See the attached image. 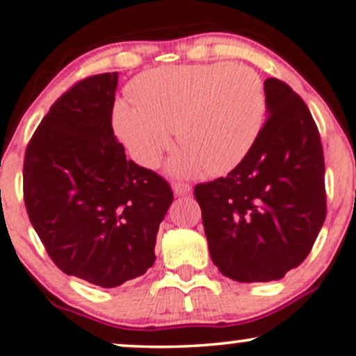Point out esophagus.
Returning a JSON list of instances; mask_svg holds the SVG:
<instances>
[{
  "instance_id": "1",
  "label": "esophagus",
  "mask_w": 356,
  "mask_h": 356,
  "mask_svg": "<svg viewBox=\"0 0 356 356\" xmlns=\"http://www.w3.org/2000/svg\"><path fill=\"white\" fill-rule=\"evenodd\" d=\"M173 191L177 196H183V195H188V193L191 191V186L188 185V183H183V181H173Z\"/></svg>"
}]
</instances>
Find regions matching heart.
Wrapping results in <instances>:
<instances>
[{
	"mask_svg": "<svg viewBox=\"0 0 356 356\" xmlns=\"http://www.w3.org/2000/svg\"><path fill=\"white\" fill-rule=\"evenodd\" d=\"M129 104L113 108L118 138L142 166L160 163L175 129L181 150L170 161L175 175L206 168L222 175L252 150L266 124L267 99L259 74L227 63L165 65L131 82Z\"/></svg>",
	"mask_w": 356,
	"mask_h": 356,
	"instance_id": "heart-1",
	"label": "heart"
}]
</instances>
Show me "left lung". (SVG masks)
<instances>
[{
	"label": "left lung",
	"mask_w": 356,
	"mask_h": 356,
	"mask_svg": "<svg viewBox=\"0 0 356 356\" xmlns=\"http://www.w3.org/2000/svg\"><path fill=\"white\" fill-rule=\"evenodd\" d=\"M267 117L252 150L195 198L214 266L238 282L279 280L312 251L327 216L325 161L304 100L285 82H264Z\"/></svg>",
	"instance_id": "8db88e82"
}]
</instances>
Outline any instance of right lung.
Here are the masks:
<instances>
[{"label": "right lung", "mask_w": 356, "mask_h": 356, "mask_svg": "<svg viewBox=\"0 0 356 356\" xmlns=\"http://www.w3.org/2000/svg\"><path fill=\"white\" fill-rule=\"evenodd\" d=\"M117 72L64 92L29 140L24 204L34 231L64 274L117 287L155 262L173 191L155 171L127 160L112 129Z\"/></svg>", "instance_id": "add662e5"}]
</instances>
